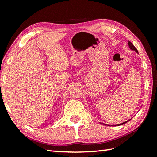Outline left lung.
Instances as JSON below:
<instances>
[{
    "label": "left lung",
    "mask_w": 157,
    "mask_h": 157,
    "mask_svg": "<svg viewBox=\"0 0 157 157\" xmlns=\"http://www.w3.org/2000/svg\"><path fill=\"white\" fill-rule=\"evenodd\" d=\"M128 46H129V48L131 49V50H134L135 52H136L138 54H139V52H138V50H137V49L136 48L134 47V45H133L131 42L130 41H128ZM131 120V119H129V120H128V121H125V122H124V123H121V124H116V125L117 126V125H122V124H124V123H127V122H128L129 121H130ZM115 125V126H116ZM109 126V125H108ZM114 126V125H113Z\"/></svg>",
    "instance_id": "obj_1"
}]
</instances>
